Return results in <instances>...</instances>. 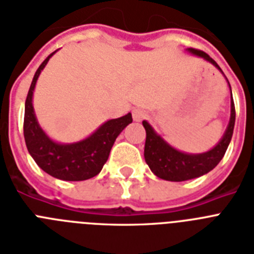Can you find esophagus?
I'll use <instances>...</instances> for the list:
<instances>
[{"instance_id":"obj_1","label":"esophagus","mask_w":254,"mask_h":254,"mask_svg":"<svg viewBox=\"0 0 254 254\" xmlns=\"http://www.w3.org/2000/svg\"><path fill=\"white\" fill-rule=\"evenodd\" d=\"M147 112L146 111H143V109L141 108H135L133 109V119L134 121H142L145 120V119H147Z\"/></svg>"}]
</instances>
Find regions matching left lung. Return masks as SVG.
Listing matches in <instances>:
<instances>
[{
  "mask_svg": "<svg viewBox=\"0 0 254 254\" xmlns=\"http://www.w3.org/2000/svg\"><path fill=\"white\" fill-rule=\"evenodd\" d=\"M187 51L191 55L202 57L205 61L214 65L220 73H223L219 65L205 52L194 48H188ZM235 116L236 113H235V104L232 99V91H231V116L227 129L224 131L223 137L220 138V141L211 150L201 152V154H188V152H183L172 147L154 130V127L147 121H142L146 130L145 160L152 174L167 181H185L206 175L214 170L227 151L232 133H234Z\"/></svg>",
  "mask_w": 254,
  "mask_h": 254,
  "instance_id": "1",
  "label": "left lung"
}]
</instances>
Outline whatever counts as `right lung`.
<instances>
[{"instance_id":"add662e5","label":"right lung","mask_w":254,"mask_h":254,"mask_svg":"<svg viewBox=\"0 0 254 254\" xmlns=\"http://www.w3.org/2000/svg\"><path fill=\"white\" fill-rule=\"evenodd\" d=\"M53 55L55 52L49 55L36 70L27 94L23 124L27 150L41 170L56 179L65 181L88 180L102 171L119 134L133 121L131 113L106 121L82 141L73 143L53 141L39 125L32 106L36 80Z\"/></svg>"}]
</instances>
